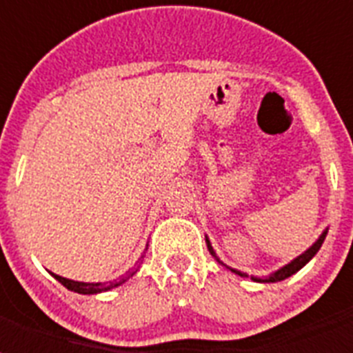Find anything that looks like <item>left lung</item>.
<instances>
[{"label": "left lung", "mask_w": 353, "mask_h": 353, "mask_svg": "<svg viewBox=\"0 0 353 353\" xmlns=\"http://www.w3.org/2000/svg\"><path fill=\"white\" fill-rule=\"evenodd\" d=\"M326 234H328V229H326V231H324L323 234L319 236V240L315 241V243H313V245L310 247V249H306V251L302 252L301 256H296L295 260H291V262L288 263V265H284V268H280L279 271H274V273H271V274H269V276H263V279H260V276H251V279L254 280V282H280V280H285V279H288V276H291V274H295L296 271H301V269L304 268V265H306V263L310 262V260H312L313 256H315V254H317L319 249H321V245H323L324 238H326ZM205 241H207V247H209L210 254H212V256H214L216 260L220 262V258L216 256L214 249H212V245H210V241H209V238H207V236H205ZM231 271H232V273H236V274H240V276H247L245 273H240V271H236V269H231Z\"/></svg>", "instance_id": "obj_1"}]
</instances>
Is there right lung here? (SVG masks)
Masks as SVG:
<instances>
[{"label": "right lung", "instance_id": "obj_1", "mask_svg": "<svg viewBox=\"0 0 353 353\" xmlns=\"http://www.w3.org/2000/svg\"><path fill=\"white\" fill-rule=\"evenodd\" d=\"M148 249V247H146ZM137 273V268H132L128 269L126 273L122 274V276H119L117 280H112V282H97V284H90V282H77V280H69V279H63V276H60V274H54L52 273V276L60 282L62 285H65L68 290L74 291V293H82V295H97V293H102V291H110L113 290V288H117V285L124 284L130 276H133V274Z\"/></svg>", "mask_w": 353, "mask_h": 353}]
</instances>
